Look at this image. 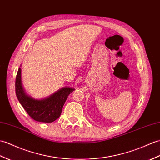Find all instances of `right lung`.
Instances as JSON below:
<instances>
[{
    "label": "right lung",
    "instance_id": "obj_1",
    "mask_svg": "<svg viewBox=\"0 0 160 160\" xmlns=\"http://www.w3.org/2000/svg\"><path fill=\"white\" fill-rule=\"evenodd\" d=\"M74 90V88L65 87L47 98L35 99L25 92L22 83L21 68L18 69L16 79L17 98L29 116L36 121L52 122L57 120L69 95Z\"/></svg>",
    "mask_w": 160,
    "mask_h": 160
}]
</instances>
